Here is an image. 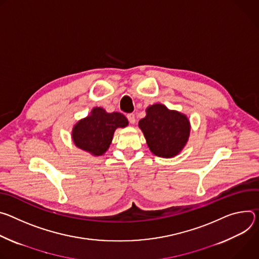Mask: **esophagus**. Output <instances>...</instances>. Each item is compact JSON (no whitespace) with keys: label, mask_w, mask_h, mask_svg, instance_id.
Listing matches in <instances>:
<instances>
[{"label":"esophagus","mask_w":259,"mask_h":259,"mask_svg":"<svg viewBox=\"0 0 259 259\" xmlns=\"http://www.w3.org/2000/svg\"><path fill=\"white\" fill-rule=\"evenodd\" d=\"M127 119H128V121H130L132 124H135V122H136L135 114H133V113H130V114H127Z\"/></svg>","instance_id":"esophagus-1"}]
</instances>
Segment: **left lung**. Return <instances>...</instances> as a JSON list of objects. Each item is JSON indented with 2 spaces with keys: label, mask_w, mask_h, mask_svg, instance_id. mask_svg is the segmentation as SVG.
<instances>
[{
  "label": "left lung",
  "mask_w": 259,
  "mask_h": 259,
  "mask_svg": "<svg viewBox=\"0 0 259 259\" xmlns=\"http://www.w3.org/2000/svg\"><path fill=\"white\" fill-rule=\"evenodd\" d=\"M139 127L154 155L171 158L186 146L191 126L185 114L154 104L146 109V116L139 121Z\"/></svg>",
  "instance_id": "obj_1"
}]
</instances>
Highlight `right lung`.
<instances>
[{"mask_svg": "<svg viewBox=\"0 0 259 259\" xmlns=\"http://www.w3.org/2000/svg\"><path fill=\"white\" fill-rule=\"evenodd\" d=\"M128 125V120L119 112L108 113L95 107L90 115L80 119L72 130L75 146L94 156H101L109 149L115 131Z\"/></svg>", "mask_w": 259, "mask_h": 259, "instance_id": "1", "label": "right lung"}]
</instances>
